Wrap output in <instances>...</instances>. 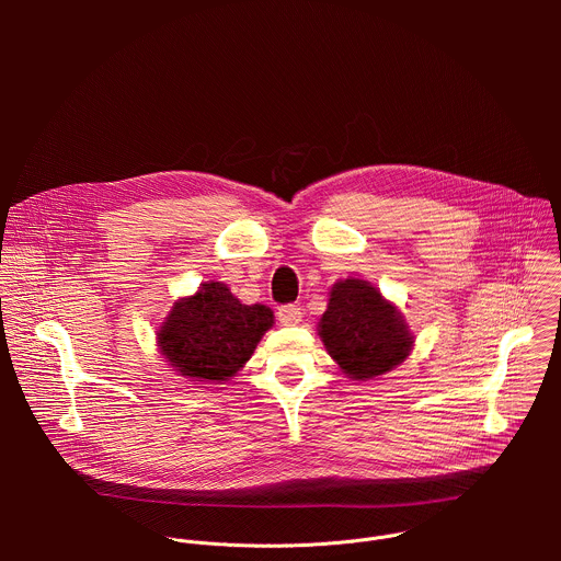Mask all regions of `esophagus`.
<instances>
[{
    "label": "esophagus",
    "instance_id": "34e87169",
    "mask_svg": "<svg viewBox=\"0 0 561 561\" xmlns=\"http://www.w3.org/2000/svg\"><path fill=\"white\" fill-rule=\"evenodd\" d=\"M277 319L282 327H295L301 322V308L295 304H286L277 310Z\"/></svg>",
    "mask_w": 561,
    "mask_h": 561
}]
</instances>
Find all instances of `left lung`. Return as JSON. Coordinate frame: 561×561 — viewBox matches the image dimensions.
Instances as JSON below:
<instances>
[{
	"label": "left lung",
	"instance_id": "1",
	"mask_svg": "<svg viewBox=\"0 0 561 561\" xmlns=\"http://www.w3.org/2000/svg\"><path fill=\"white\" fill-rule=\"evenodd\" d=\"M319 335L331 357L353 379H373L402 364L413 346L409 327L375 286L362 279L337 282Z\"/></svg>",
	"mask_w": 561,
	"mask_h": 561
}]
</instances>
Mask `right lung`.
Segmentation results:
<instances>
[{
  "mask_svg": "<svg viewBox=\"0 0 561 561\" xmlns=\"http://www.w3.org/2000/svg\"><path fill=\"white\" fill-rule=\"evenodd\" d=\"M273 327V310L247 306L226 284L206 282L178 301L159 331V348L180 375L193 381H224L242 368L262 335Z\"/></svg>",
  "mask_w": 561,
  "mask_h": 561,
  "instance_id": "obj_1",
  "label": "right lung"
}]
</instances>
